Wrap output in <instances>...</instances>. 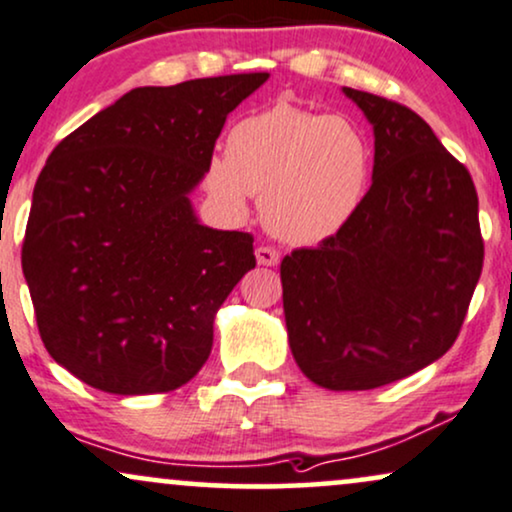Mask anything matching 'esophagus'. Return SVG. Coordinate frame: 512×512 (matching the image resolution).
I'll use <instances>...</instances> for the list:
<instances>
[{
  "mask_svg": "<svg viewBox=\"0 0 512 512\" xmlns=\"http://www.w3.org/2000/svg\"><path fill=\"white\" fill-rule=\"evenodd\" d=\"M255 257L257 262L264 264V267H274V264H279L281 260V252L276 248H269V245H260V248L255 250Z\"/></svg>",
  "mask_w": 512,
  "mask_h": 512,
  "instance_id": "1",
  "label": "esophagus"
}]
</instances>
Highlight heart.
<instances>
[{
    "label": "heart",
    "mask_w": 512,
    "mask_h": 512,
    "mask_svg": "<svg viewBox=\"0 0 512 512\" xmlns=\"http://www.w3.org/2000/svg\"><path fill=\"white\" fill-rule=\"evenodd\" d=\"M369 171L372 150L355 123L276 102L233 123L226 155L209 162L205 183L233 212H243L250 193L262 195L267 229L307 245L346 226Z\"/></svg>",
    "instance_id": "heart-1"
}]
</instances>
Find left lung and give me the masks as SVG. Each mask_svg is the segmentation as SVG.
<instances>
[{
    "mask_svg": "<svg viewBox=\"0 0 512 512\" xmlns=\"http://www.w3.org/2000/svg\"><path fill=\"white\" fill-rule=\"evenodd\" d=\"M343 92L374 126L372 186L341 231L281 262L288 343L310 381L367 391L453 346L484 264L470 171L405 104Z\"/></svg>",
    "mask_w": 512,
    "mask_h": 512,
    "instance_id": "left-lung-1",
    "label": "left lung"
}]
</instances>
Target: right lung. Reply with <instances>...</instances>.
<instances>
[{"label": "right lung", "instance_id": "right-lung-1", "mask_svg": "<svg viewBox=\"0 0 512 512\" xmlns=\"http://www.w3.org/2000/svg\"><path fill=\"white\" fill-rule=\"evenodd\" d=\"M267 78L135 88L49 155L21 264L47 353L92 389L174 391L207 362L255 238L202 226L188 195L226 116Z\"/></svg>", "mask_w": 512, "mask_h": 512}]
</instances>
